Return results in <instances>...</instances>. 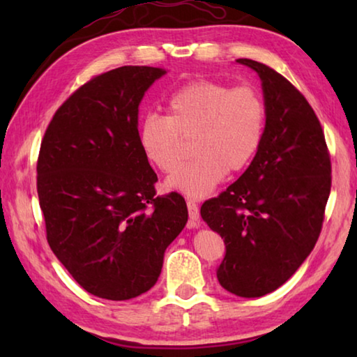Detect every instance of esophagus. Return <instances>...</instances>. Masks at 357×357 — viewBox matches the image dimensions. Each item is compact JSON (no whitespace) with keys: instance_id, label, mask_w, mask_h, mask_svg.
Returning <instances> with one entry per match:
<instances>
[{"instance_id":"esophagus-1","label":"esophagus","mask_w":357,"mask_h":357,"mask_svg":"<svg viewBox=\"0 0 357 357\" xmlns=\"http://www.w3.org/2000/svg\"><path fill=\"white\" fill-rule=\"evenodd\" d=\"M187 209H189L190 220L198 222V219H200V209H198V204L193 200H187Z\"/></svg>"}]
</instances>
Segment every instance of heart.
<instances>
[{
	"label": "heart",
	"instance_id": "obj_1",
	"mask_svg": "<svg viewBox=\"0 0 357 357\" xmlns=\"http://www.w3.org/2000/svg\"><path fill=\"white\" fill-rule=\"evenodd\" d=\"M167 110V116H143L138 142L151 164L173 173L185 156V138L194 137L199 155L168 179V185L190 197L208 195L228 170H244L261 146L266 105L252 86L190 82L168 98Z\"/></svg>",
	"mask_w": 357,
	"mask_h": 357
}]
</instances>
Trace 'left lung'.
Here are the masks:
<instances>
[{
    "instance_id": "left-lung-1",
    "label": "left lung",
    "mask_w": 357,
    "mask_h": 357,
    "mask_svg": "<svg viewBox=\"0 0 357 357\" xmlns=\"http://www.w3.org/2000/svg\"><path fill=\"white\" fill-rule=\"evenodd\" d=\"M261 78L266 126L249 168L200 214L227 247L217 279L241 298L282 287L310 255L331 193V155L309 102L273 68L241 58Z\"/></svg>"
}]
</instances>
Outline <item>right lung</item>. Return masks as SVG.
<instances>
[{"mask_svg": "<svg viewBox=\"0 0 357 357\" xmlns=\"http://www.w3.org/2000/svg\"><path fill=\"white\" fill-rule=\"evenodd\" d=\"M164 69L123 66L82 84L42 138L38 195L47 241L82 288L126 301L154 287L187 223L178 192L155 195L138 105Z\"/></svg>", "mask_w": 357, "mask_h": 357, "instance_id": "right-lung-1", "label": "right lung"}]
</instances>
